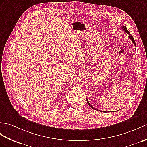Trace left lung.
Listing matches in <instances>:
<instances>
[{"instance_id": "1", "label": "left lung", "mask_w": 147, "mask_h": 147, "mask_svg": "<svg viewBox=\"0 0 147 147\" xmlns=\"http://www.w3.org/2000/svg\"><path fill=\"white\" fill-rule=\"evenodd\" d=\"M123 30L125 32H127L128 34H129V36H128V37H129V38L131 40V41L133 42V43L134 44V45L135 46L136 45V44H135V40H134V37H133V36H131L130 35V33H129V32L128 31V30H127V27H126V26H123ZM86 101H87V103H88V104L89 105V106L91 108H93V109H94V110H97V109H96L95 108H94L93 107H92V106L90 105V103H89V102H88V99L86 100ZM99 111H100V110H99ZM102 112H107V111H101Z\"/></svg>"}]
</instances>
